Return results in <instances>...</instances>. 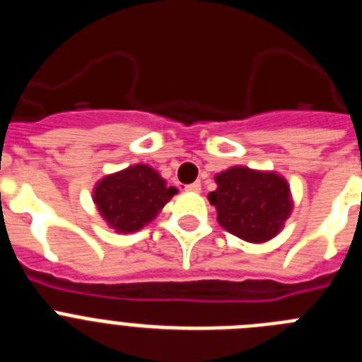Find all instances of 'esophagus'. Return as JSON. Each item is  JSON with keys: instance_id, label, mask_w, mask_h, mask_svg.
Returning <instances> with one entry per match:
<instances>
[{"instance_id": "1", "label": "esophagus", "mask_w": 362, "mask_h": 362, "mask_svg": "<svg viewBox=\"0 0 362 362\" xmlns=\"http://www.w3.org/2000/svg\"><path fill=\"white\" fill-rule=\"evenodd\" d=\"M187 190H188V192H201V183H199V181H196V183L188 185Z\"/></svg>"}]
</instances>
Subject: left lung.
Instances as JSON below:
<instances>
[{"instance_id":"obj_1","label":"left lung","mask_w":362,"mask_h":362,"mask_svg":"<svg viewBox=\"0 0 362 362\" xmlns=\"http://www.w3.org/2000/svg\"><path fill=\"white\" fill-rule=\"evenodd\" d=\"M217 188L209 194L217 223L246 243H267L283 230L293 210L288 181L274 170L232 166L216 174Z\"/></svg>"}]
</instances>
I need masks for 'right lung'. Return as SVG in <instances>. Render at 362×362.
<instances>
[{
    "mask_svg": "<svg viewBox=\"0 0 362 362\" xmlns=\"http://www.w3.org/2000/svg\"><path fill=\"white\" fill-rule=\"evenodd\" d=\"M177 188L150 165L137 163L108 174L94 185L92 199L99 216L117 233H132L152 223Z\"/></svg>",
    "mask_w": 362,
    "mask_h": 362,
    "instance_id": "add662e5",
    "label": "right lung"
}]
</instances>
